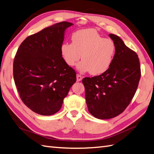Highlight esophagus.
I'll list each match as a JSON object with an SVG mask.
<instances>
[{"label": "esophagus", "instance_id": "esophagus-1", "mask_svg": "<svg viewBox=\"0 0 154 154\" xmlns=\"http://www.w3.org/2000/svg\"><path fill=\"white\" fill-rule=\"evenodd\" d=\"M82 79H83V76L80 75V74H77V75H76L77 82H80L82 80Z\"/></svg>", "mask_w": 154, "mask_h": 154}]
</instances>
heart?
Wrapping results in <instances>:
<instances>
[{
	"label": "heart",
	"mask_w": 154,
	"mask_h": 154,
	"mask_svg": "<svg viewBox=\"0 0 154 154\" xmlns=\"http://www.w3.org/2000/svg\"><path fill=\"white\" fill-rule=\"evenodd\" d=\"M72 43L64 42L60 47L62 57L67 65L73 67L78 60L80 72L89 71L92 75L102 74L109 68L115 54V43L105 39L93 28L81 29L74 32Z\"/></svg>",
	"instance_id": "1"
}]
</instances>
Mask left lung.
I'll use <instances>...</instances> for the list:
<instances>
[{"label":"left lung","instance_id":"obj_1","mask_svg":"<svg viewBox=\"0 0 154 154\" xmlns=\"http://www.w3.org/2000/svg\"><path fill=\"white\" fill-rule=\"evenodd\" d=\"M115 54L109 68L99 76L82 80L89 113L99 119L117 117L130 104L140 78L138 56L120 37L109 34Z\"/></svg>","mask_w":154,"mask_h":154}]
</instances>
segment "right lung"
<instances>
[{
  "instance_id": "right-lung-1",
  "label": "right lung",
  "mask_w": 154,
  "mask_h": 154,
  "mask_svg": "<svg viewBox=\"0 0 154 154\" xmlns=\"http://www.w3.org/2000/svg\"><path fill=\"white\" fill-rule=\"evenodd\" d=\"M73 25L61 22L44 28L23 41L14 61V78L22 101L41 115L59 111L76 73L66 64L60 52L66 29Z\"/></svg>"
}]
</instances>
